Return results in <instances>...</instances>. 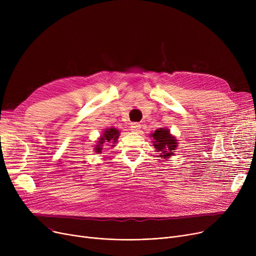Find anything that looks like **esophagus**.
<instances>
[{"label":"esophagus","mask_w":256,"mask_h":256,"mask_svg":"<svg viewBox=\"0 0 256 256\" xmlns=\"http://www.w3.org/2000/svg\"><path fill=\"white\" fill-rule=\"evenodd\" d=\"M130 128L132 130H139L141 128V124L138 122H132V124H130Z\"/></svg>","instance_id":"obj_1"}]
</instances>
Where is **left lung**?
<instances>
[{"label":"left lung","mask_w":256,"mask_h":256,"mask_svg":"<svg viewBox=\"0 0 256 256\" xmlns=\"http://www.w3.org/2000/svg\"><path fill=\"white\" fill-rule=\"evenodd\" d=\"M154 146L156 152L163 154L162 158H169L173 154V150H176L178 146V140L170 135V132L166 128H158L154 134Z\"/></svg>","instance_id":"1"}]
</instances>
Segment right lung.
<instances>
[{"label":"right lung","mask_w":256,"mask_h":256,"mask_svg":"<svg viewBox=\"0 0 256 256\" xmlns=\"http://www.w3.org/2000/svg\"><path fill=\"white\" fill-rule=\"evenodd\" d=\"M118 137H119V130H116V128H106L104 132V135H102V137H100V141H98V145H96V152H102L100 150H102V145L106 142V141H108V142H111V143H114V142H116V140L118 139Z\"/></svg>","instance_id":"obj_1"}]
</instances>
